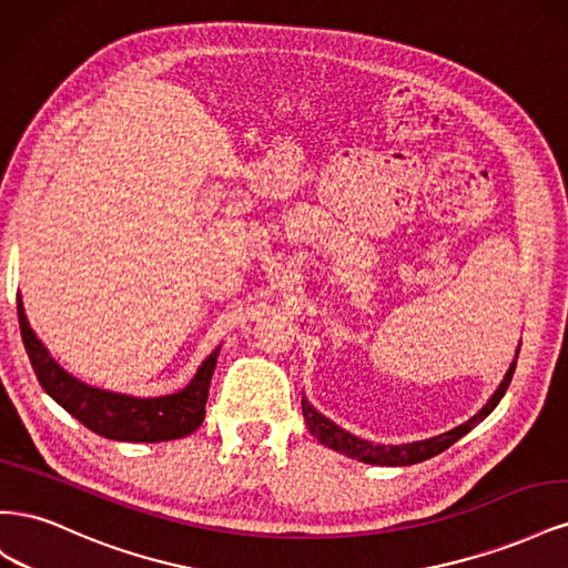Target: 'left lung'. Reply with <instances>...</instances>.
<instances>
[{
    "instance_id": "8db88e82",
    "label": "left lung",
    "mask_w": 568,
    "mask_h": 568,
    "mask_svg": "<svg viewBox=\"0 0 568 568\" xmlns=\"http://www.w3.org/2000/svg\"><path fill=\"white\" fill-rule=\"evenodd\" d=\"M519 346H521V343H519ZM517 357H519V348H517ZM517 357H514V363L509 365L500 386L495 388V393L490 395L488 403L480 407L471 419L450 428V432L432 436L426 440H412V443H403V445H382V443L357 438L355 434L346 432V428H341L338 424H334L329 417H324L322 412H317L311 403L305 400V395L301 400L303 417H305L307 428H311V434L322 445H326V448H332L341 455H346V457L357 459V462H365V464H379V467H407V464L432 459L434 455L448 450L453 443H457L462 436H467L478 422H484L490 415V412L497 407V403L503 400V395H505V390L511 382V374H514V369H517Z\"/></svg>"
}]
</instances>
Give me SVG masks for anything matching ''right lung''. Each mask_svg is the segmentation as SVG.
I'll list each match as a JSON object with an SVG mask.
<instances>
[{"instance_id": "obj_1", "label": "right lung", "mask_w": 568, "mask_h": 568, "mask_svg": "<svg viewBox=\"0 0 568 568\" xmlns=\"http://www.w3.org/2000/svg\"><path fill=\"white\" fill-rule=\"evenodd\" d=\"M19 324L30 365L38 374L40 386L51 395L68 415H73L90 432L109 440L130 443H161L194 434L205 417V400L213 372L217 365L220 348H215L199 365L182 390L159 395V398H136V395L97 388L68 374L54 357L49 355L44 343L30 329L19 294Z\"/></svg>"}]
</instances>
